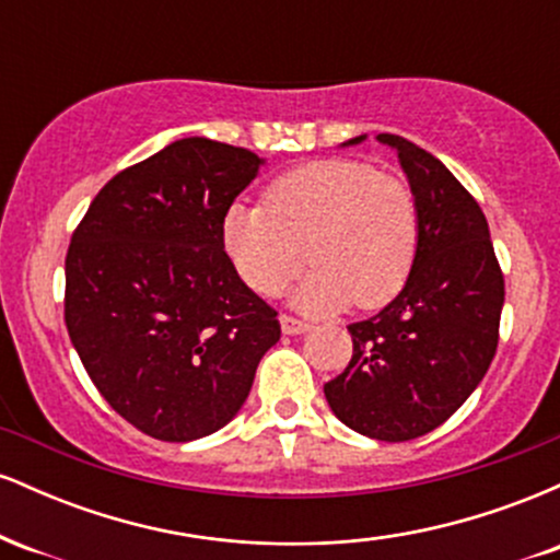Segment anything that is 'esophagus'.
<instances>
[{"instance_id": "34e87169", "label": "esophagus", "mask_w": 560, "mask_h": 560, "mask_svg": "<svg viewBox=\"0 0 560 560\" xmlns=\"http://www.w3.org/2000/svg\"><path fill=\"white\" fill-rule=\"evenodd\" d=\"M281 331L289 334V337H294V334H305L311 329V324H305V320L294 318V316H281Z\"/></svg>"}]
</instances>
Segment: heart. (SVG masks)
Returning a JSON list of instances; mask_svg holds the SVG:
<instances>
[{
    "label": "heart",
    "mask_w": 560,
    "mask_h": 560,
    "mask_svg": "<svg viewBox=\"0 0 560 560\" xmlns=\"http://www.w3.org/2000/svg\"><path fill=\"white\" fill-rule=\"evenodd\" d=\"M221 234L236 273L262 298L279 294L311 260L316 268L292 294L300 311L334 313L352 300L371 311L408 281L421 215L408 182L329 158L268 184L262 208L231 205Z\"/></svg>",
    "instance_id": "1"
}]
</instances>
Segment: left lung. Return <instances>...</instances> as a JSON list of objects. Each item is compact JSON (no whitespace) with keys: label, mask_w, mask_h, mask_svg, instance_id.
<instances>
[{"label":"left lung","mask_w":560,"mask_h":560,"mask_svg":"<svg viewBox=\"0 0 560 560\" xmlns=\"http://www.w3.org/2000/svg\"><path fill=\"white\" fill-rule=\"evenodd\" d=\"M376 139L397 152L419 202V253L400 294L347 326L352 358L324 395L358 434L405 442L445 423L479 387L498 350L505 284L487 218L464 184L413 141Z\"/></svg>","instance_id":"obj_1"}]
</instances>
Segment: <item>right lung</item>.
<instances>
[{
    "label": "right lung",
    "mask_w": 560,
    "mask_h": 560,
    "mask_svg": "<svg viewBox=\"0 0 560 560\" xmlns=\"http://www.w3.org/2000/svg\"><path fill=\"white\" fill-rule=\"evenodd\" d=\"M260 165L242 147L178 139L102 186L73 231L70 342L115 413L155 440L191 442L226 427L281 337L221 234Z\"/></svg>",
    "instance_id": "1"
}]
</instances>
